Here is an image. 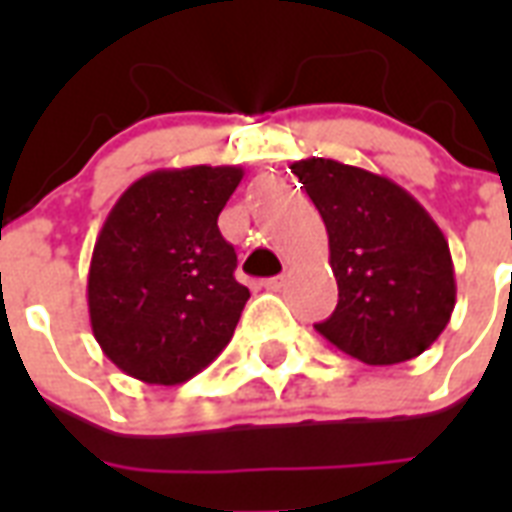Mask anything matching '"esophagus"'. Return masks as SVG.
Wrapping results in <instances>:
<instances>
[{"label":"esophagus","mask_w":512,"mask_h":512,"mask_svg":"<svg viewBox=\"0 0 512 512\" xmlns=\"http://www.w3.org/2000/svg\"><path fill=\"white\" fill-rule=\"evenodd\" d=\"M263 287L268 289V292H279V289L284 287V276H273V279H265Z\"/></svg>","instance_id":"esophagus-1"}]
</instances>
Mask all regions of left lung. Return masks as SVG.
<instances>
[{"label": "left lung", "instance_id": "obj_1", "mask_svg": "<svg viewBox=\"0 0 512 512\" xmlns=\"http://www.w3.org/2000/svg\"><path fill=\"white\" fill-rule=\"evenodd\" d=\"M292 172L327 225L340 297L316 329L364 364L420 356L457 303L452 252L436 220L401 185L361 167L313 156Z\"/></svg>", "mask_w": 512, "mask_h": 512}]
</instances>
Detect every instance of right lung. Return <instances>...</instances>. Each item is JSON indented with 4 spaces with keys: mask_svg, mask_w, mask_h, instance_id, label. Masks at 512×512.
<instances>
[{
    "mask_svg": "<svg viewBox=\"0 0 512 512\" xmlns=\"http://www.w3.org/2000/svg\"><path fill=\"white\" fill-rule=\"evenodd\" d=\"M241 167L156 170L108 212L87 276L92 335L122 372L180 385L231 342L249 289L217 228Z\"/></svg>",
    "mask_w": 512,
    "mask_h": 512,
    "instance_id": "right-lung-1",
    "label": "right lung"
}]
</instances>
